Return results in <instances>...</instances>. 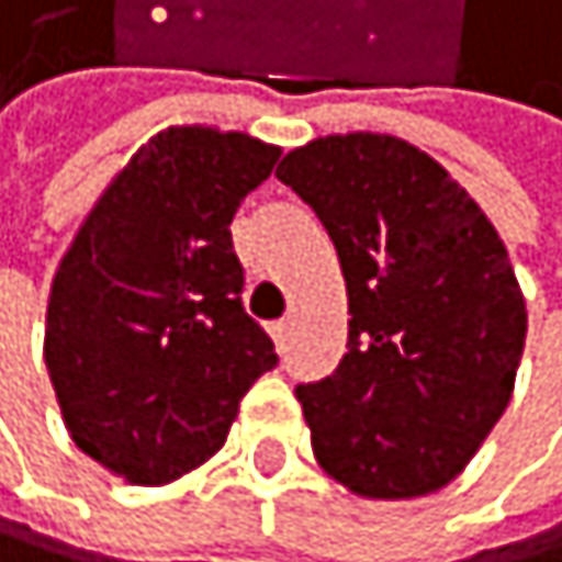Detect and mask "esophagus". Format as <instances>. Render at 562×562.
I'll return each mask as SVG.
<instances>
[{"instance_id": "34e87169", "label": "esophagus", "mask_w": 562, "mask_h": 562, "mask_svg": "<svg viewBox=\"0 0 562 562\" xmlns=\"http://www.w3.org/2000/svg\"><path fill=\"white\" fill-rule=\"evenodd\" d=\"M290 331H293V324H290V321H276V324H269V335H272V341H276V349H279V352H286V349H290Z\"/></svg>"}]
</instances>
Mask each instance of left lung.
Wrapping results in <instances>:
<instances>
[{
    "mask_svg": "<svg viewBox=\"0 0 562 562\" xmlns=\"http://www.w3.org/2000/svg\"><path fill=\"white\" fill-rule=\"evenodd\" d=\"M276 179L311 203L349 290V352L296 386L321 470L359 497H422L504 414L529 331L508 248L446 168L390 134H328Z\"/></svg>",
    "mask_w": 562,
    "mask_h": 562,
    "instance_id": "8db88e82",
    "label": "left lung"
}]
</instances>
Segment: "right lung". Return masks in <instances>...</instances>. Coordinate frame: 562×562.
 Wrapping results in <instances>:
<instances>
[{"label":"right lung","mask_w":562,"mask_h":562,"mask_svg":"<svg viewBox=\"0 0 562 562\" xmlns=\"http://www.w3.org/2000/svg\"><path fill=\"white\" fill-rule=\"evenodd\" d=\"M276 144L168 127L140 144L50 283L44 362L71 442L127 484L161 487L217 452L248 386L279 362L241 307L231 245Z\"/></svg>","instance_id":"right-lung-1"}]
</instances>
